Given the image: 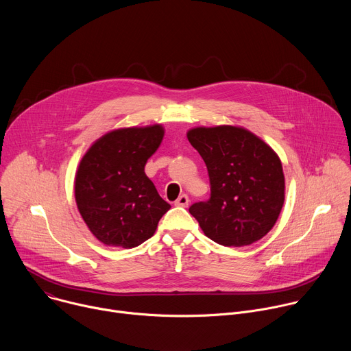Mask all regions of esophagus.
Returning <instances> with one entry per match:
<instances>
[{
  "label": "esophagus",
  "instance_id": "obj_1",
  "mask_svg": "<svg viewBox=\"0 0 351 351\" xmlns=\"http://www.w3.org/2000/svg\"><path fill=\"white\" fill-rule=\"evenodd\" d=\"M175 206H178V207H187L189 206V197H187V194L179 195L176 202H175Z\"/></svg>",
  "mask_w": 351,
  "mask_h": 351
}]
</instances>
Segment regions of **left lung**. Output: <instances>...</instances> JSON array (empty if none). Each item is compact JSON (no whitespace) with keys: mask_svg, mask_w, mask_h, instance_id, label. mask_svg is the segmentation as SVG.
Masks as SVG:
<instances>
[{"mask_svg":"<svg viewBox=\"0 0 351 351\" xmlns=\"http://www.w3.org/2000/svg\"><path fill=\"white\" fill-rule=\"evenodd\" d=\"M187 138L207 165L211 197L189 213L207 237L241 247L263 239L285 202V176L274 149L236 126L195 128Z\"/></svg>","mask_w":351,"mask_h":351,"instance_id":"1","label":"left lung"}]
</instances>
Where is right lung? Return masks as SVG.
I'll list each match as a JSON object with an SVG mask.
<instances>
[{
	"mask_svg": "<svg viewBox=\"0 0 351 351\" xmlns=\"http://www.w3.org/2000/svg\"><path fill=\"white\" fill-rule=\"evenodd\" d=\"M162 137L161 125L118 129L98 138L82 158L75 179L76 204L101 243L133 248L154 234L171 208L144 173Z\"/></svg>",
	"mask_w": 351,
	"mask_h": 351,
	"instance_id": "obj_1",
	"label": "right lung"
}]
</instances>
